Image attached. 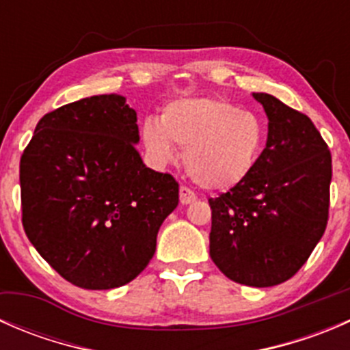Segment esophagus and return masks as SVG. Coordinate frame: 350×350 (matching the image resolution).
<instances>
[{
    "label": "esophagus",
    "instance_id": "34e87169",
    "mask_svg": "<svg viewBox=\"0 0 350 350\" xmlns=\"http://www.w3.org/2000/svg\"><path fill=\"white\" fill-rule=\"evenodd\" d=\"M195 200H196V195L193 189H189L188 186H181V188H179V201H181L183 204H189Z\"/></svg>",
    "mask_w": 350,
    "mask_h": 350
}]
</instances>
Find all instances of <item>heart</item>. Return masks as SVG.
Returning a JSON list of instances; mask_svg holds the SVG:
<instances>
[{"label": "heart", "mask_w": 350, "mask_h": 350, "mask_svg": "<svg viewBox=\"0 0 350 350\" xmlns=\"http://www.w3.org/2000/svg\"><path fill=\"white\" fill-rule=\"evenodd\" d=\"M266 126L250 109L213 96L183 98L149 116L142 144L155 165L176 161L185 149L189 176L208 189H228L252 174L262 152Z\"/></svg>", "instance_id": "obj_1"}]
</instances>
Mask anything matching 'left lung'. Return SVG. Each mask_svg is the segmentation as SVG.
I'll list each match as a JSON object with an SVG mask.
<instances>
[{"label":"left lung","mask_w":350,"mask_h":350,"mask_svg":"<svg viewBox=\"0 0 350 350\" xmlns=\"http://www.w3.org/2000/svg\"><path fill=\"white\" fill-rule=\"evenodd\" d=\"M269 118L266 149L252 174L210 198V256L245 286L267 288L295 276L328 221L332 155L305 113L254 93Z\"/></svg>","instance_id":"obj_1"}]
</instances>
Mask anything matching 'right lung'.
<instances>
[{
    "instance_id": "right-lung-1",
    "label": "right lung",
    "mask_w": 350,
    "mask_h": 350,
    "mask_svg": "<svg viewBox=\"0 0 350 350\" xmlns=\"http://www.w3.org/2000/svg\"><path fill=\"white\" fill-rule=\"evenodd\" d=\"M137 142L135 109L118 94H100L42 116L25 147V234L74 286L111 289L135 280L178 206V181L147 167Z\"/></svg>"
}]
</instances>
